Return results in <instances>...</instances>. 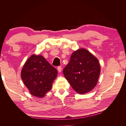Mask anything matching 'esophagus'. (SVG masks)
<instances>
[{
	"label": "esophagus",
	"instance_id": "esophagus-1",
	"mask_svg": "<svg viewBox=\"0 0 126 126\" xmlns=\"http://www.w3.org/2000/svg\"><path fill=\"white\" fill-rule=\"evenodd\" d=\"M57 69H58V71L59 72H61L62 71V67H61V66H58V68H57Z\"/></svg>",
	"mask_w": 126,
	"mask_h": 126
}]
</instances>
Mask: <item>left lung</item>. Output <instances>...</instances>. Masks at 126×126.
Masks as SVG:
<instances>
[{
  "label": "left lung",
  "mask_w": 126,
  "mask_h": 126,
  "mask_svg": "<svg viewBox=\"0 0 126 126\" xmlns=\"http://www.w3.org/2000/svg\"><path fill=\"white\" fill-rule=\"evenodd\" d=\"M100 71L98 59L89 51L79 49L73 53L63 72L72 88L84 94L96 86Z\"/></svg>",
  "instance_id": "obj_1"
}]
</instances>
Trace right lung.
Returning a JSON list of instances; mask_svg holds the SVG:
<instances>
[{"label":"right lung","mask_w":126,"mask_h":126,"mask_svg":"<svg viewBox=\"0 0 126 126\" xmlns=\"http://www.w3.org/2000/svg\"><path fill=\"white\" fill-rule=\"evenodd\" d=\"M57 76V69L40 55H32L21 72V77L30 93L40 98L50 90Z\"/></svg>","instance_id":"add662e5"}]
</instances>
